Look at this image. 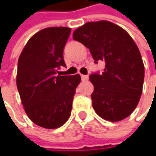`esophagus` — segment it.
Returning <instances> with one entry per match:
<instances>
[{"instance_id": "obj_1", "label": "esophagus", "mask_w": 156, "mask_h": 156, "mask_svg": "<svg viewBox=\"0 0 156 156\" xmlns=\"http://www.w3.org/2000/svg\"><path fill=\"white\" fill-rule=\"evenodd\" d=\"M81 80L82 81H87V79H88V76L87 75H81Z\"/></svg>"}]
</instances>
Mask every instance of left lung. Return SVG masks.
Masks as SVG:
<instances>
[{"mask_svg": "<svg viewBox=\"0 0 156 156\" xmlns=\"http://www.w3.org/2000/svg\"><path fill=\"white\" fill-rule=\"evenodd\" d=\"M73 38L103 62L102 74H93L92 105L96 114L109 122L129 116L139 103L144 81V64L134 40L122 27L108 21H90L75 29Z\"/></svg>", "mask_w": 156, "mask_h": 156, "instance_id": "obj_1", "label": "left lung"}]
</instances>
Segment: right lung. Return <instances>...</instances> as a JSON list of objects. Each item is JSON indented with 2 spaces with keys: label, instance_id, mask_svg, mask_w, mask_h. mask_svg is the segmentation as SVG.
Returning a JSON list of instances; mask_svg holds the SVG:
<instances>
[{
  "label": "right lung",
  "instance_id": "add662e5",
  "mask_svg": "<svg viewBox=\"0 0 156 156\" xmlns=\"http://www.w3.org/2000/svg\"><path fill=\"white\" fill-rule=\"evenodd\" d=\"M70 27H47L34 34L22 49L16 75L21 103L28 118L41 128L55 129L69 120L80 75H56L66 66L63 49Z\"/></svg>",
  "mask_w": 156,
  "mask_h": 156
}]
</instances>
